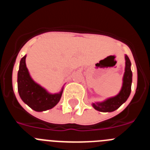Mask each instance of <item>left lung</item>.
I'll return each mask as SVG.
<instances>
[{
    "label": "left lung",
    "instance_id": "obj_1",
    "mask_svg": "<svg viewBox=\"0 0 150 150\" xmlns=\"http://www.w3.org/2000/svg\"><path fill=\"white\" fill-rule=\"evenodd\" d=\"M125 72L122 77V85L120 92L115 96L108 98L103 101L92 103L91 106L96 110L104 112H113L117 110L122 104H124L128 98L132 90V71L131 70L132 63L126 55H125Z\"/></svg>",
    "mask_w": 150,
    "mask_h": 150
}]
</instances>
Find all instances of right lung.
Wrapping results in <instances>:
<instances>
[{
	"instance_id": "right-lung-1",
	"label": "right lung",
	"mask_w": 150,
	"mask_h": 150,
	"mask_svg": "<svg viewBox=\"0 0 150 150\" xmlns=\"http://www.w3.org/2000/svg\"><path fill=\"white\" fill-rule=\"evenodd\" d=\"M26 55L21 59L17 76L18 95L25 104L37 112L53 108L60 100L64 89L57 93H50L32 79L25 63Z\"/></svg>"
}]
</instances>
